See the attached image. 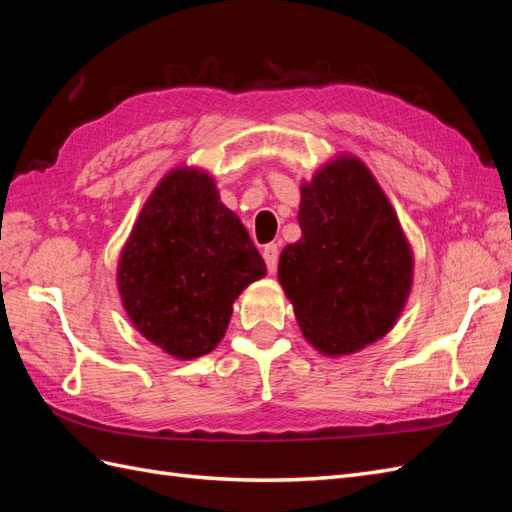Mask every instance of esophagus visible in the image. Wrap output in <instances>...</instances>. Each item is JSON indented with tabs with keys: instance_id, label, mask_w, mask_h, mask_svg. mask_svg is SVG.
Here are the masks:
<instances>
[{
	"instance_id": "34e87169",
	"label": "esophagus",
	"mask_w": 512,
	"mask_h": 512,
	"mask_svg": "<svg viewBox=\"0 0 512 512\" xmlns=\"http://www.w3.org/2000/svg\"><path fill=\"white\" fill-rule=\"evenodd\" d=\"M262 256H265L269 273H275L277 258H280V247H277L275 243H269V245H265V250H262Z\"/></svg>"
}]
</instances>
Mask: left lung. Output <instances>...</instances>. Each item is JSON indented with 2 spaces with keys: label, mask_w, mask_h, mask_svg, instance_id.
Listing matches in <instances>:
<instances>
[{
  "label": "left lung",
  "mask_w": 512,
  "mask_h": 512,
  "mask_svg": "<svg viewBox=\"0 0 512 512\" xmlns=\"http://www.w3.org/2000/svg\"><path fill=\"white\" fill-rule=\"evenodd\" d=\"M303 237L282 250L277 277L305 339L329 356L389 333L412 288L414 260L369 168L337 156L301 185Z\"/></svg>",
  "instance_id": "1"
}]
</instances>
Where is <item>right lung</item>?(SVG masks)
<instances>
[{"instance_id":"right-lung-1","label":"right lung","mask_w":512,"mask_h":512,"mask_svg":"<svg viewBox=\"0 0 512 512\" xmlns=\"http://www.w3.org/2000/svg\"><path fill=\"white\" fill-rule=\"evenodd\" d=\"M265 273V260L222 205L213 177L181 166L138 213L121 250L117 288L141 335L188 361L222 342L232 303Z\"/></svg>"}]
</instances>
